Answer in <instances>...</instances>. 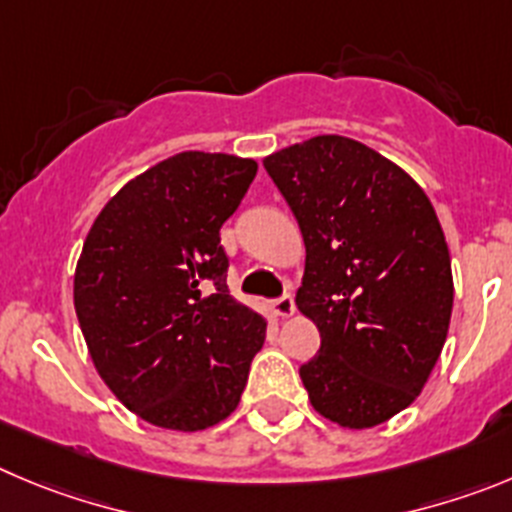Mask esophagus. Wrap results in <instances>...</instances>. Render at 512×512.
Returning <instances> with one entry per match:
<instances>
[{"label":"esophagus","mask_w":512,"mask_h":512,"mask_svg":"<svg viewBox=\"0 0 512 512\" xmlns=\"http://www.w3.org/2000/svg\"><path fill=\"white\" fill-rule=\"evenodd\" d=\"M270 308H272V313L280 315V318H288V315H293V310H295V300H293V295H290V293H283V295H280V298L272 300Z\"/></svg>","instance_id":"obj_1"}]
</instances>
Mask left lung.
Segmentation results:
<instances>
[{
	"mask_svg": "<svg viewBox=\"0 0 512 512\" xmlns=\"http://www.w3.org/2000/svg\"><path fill=\"white\" fill-rule=\"evenodd\" d=\"M305 240L300 313L321 348L300 366L315 412L366 429L407 409L442 353L452 265L427 194L374 148L315 136L265 159Z\"/></svg>",
	"mask_w": 512,
	"mask_h": 512,
	"instance_id": "1",
	"label": "left lung"
}]
</instances>
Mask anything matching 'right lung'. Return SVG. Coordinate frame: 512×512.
<instances>
[{"instance_id": "obj_1", "label": "right lung", "mask_w": 512, "mask_h": 512, "mask_svg": "<svg viewBox=\"0 0 512 512\" xmlns=\"http://www.w3.org/2000/svg\"><path fill=\"white\" fill-rule=\"evenodd\" d=\"M257 164L184 151L128 181L90 227L75 313L93 364L146 422L197 432L237 409L265 321L229 295L219 229Z\"/></svg>"}]
</instances>
